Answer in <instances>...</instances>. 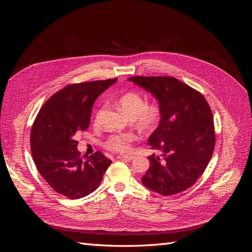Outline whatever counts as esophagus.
Masks as SVG:
<instances>
[{"label":"esophagus","mask_w":252,"mask_h":252,"mask_svg":"<svg viewBox=\"0 0 252 252\" xmlns=\"http://www.w3.org/2000/svg\"><path fill=\"white\" fill-rule=\"evenodd\" d=\"M134 156L132 155H119L118 156V158L119 159H123V161H131V159H133Z\"/></svg>","instance_id":"34e87169"}]
</instances>
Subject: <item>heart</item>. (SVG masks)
<instances>
[{"label": "heart", "instance_id": "b5f03b06", "mask_svg": "<svg viewBox=\"0 0 252 252\" xmlns=\"http://www.w3.org/2000/svg\"><path fill=\"white\" fill-rule=\"evenodd\" d=\"M118 106L128 118L134 120L136 127L142 131L154 130L162 117V110L158 104L146 105L144 96L134 91L122 95L118 101ZM134 139V135L130 132L112 134L106 140L105 146L111 151L124 152L130 148Z\"/></svg>", "mask_w": 252, "mask_h": 252}]
</instances>
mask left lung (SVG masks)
<instances>
[{"label":"left lung","instance_id":"1","mask_svg":"<svg viewBox=\"0 0 252 252\" xmlns=\"http://www.w3.org/2000/svg\"><path fill=\"white\" fill-rule=\"evenodd\" d=\"M134 83L154 95L162 110L156 130L149 136L150 166L143 175L145 187L172 195L191 187L207 167L216 144L212 112L195 89L171 77H132Z\"/></svg>","mask_w":252,"mask_h":252}]
</instances>
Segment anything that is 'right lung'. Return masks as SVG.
I'll return each mask as SVG.
<instances>
[{"label": "right lung", "instance_id": "obj_1", "mask_svg": "<svg viewBox=\"0 0 252 252\" xmlns=\"http://www.w3.org/2000/svg\"><path fill=\"white\" fill-rule=\"evenodd\" d=\"M117 80L64 87L48 98L33 122L30 133L33 162L50 187L68 199L94 192L111 164L100 151L83 159L75 136L88 128L97 96Z\"/></svg>", "mask_w": 252, "mask_h": 252}]
</instances>
